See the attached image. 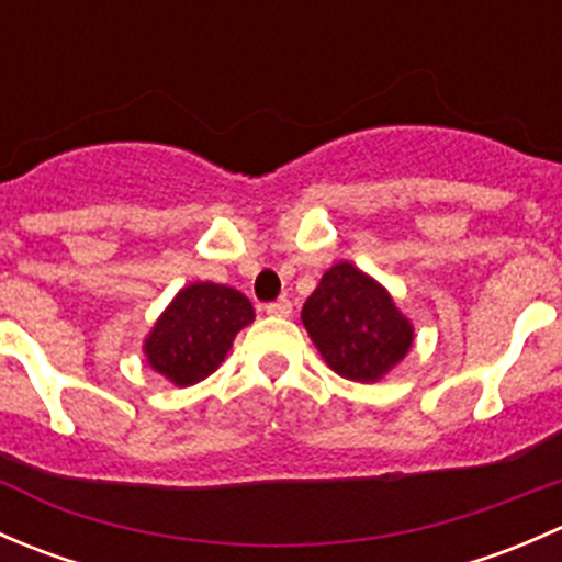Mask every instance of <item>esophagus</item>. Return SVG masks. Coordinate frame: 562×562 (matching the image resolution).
Returning a JSON list of instances; mask_svg holds the SVG:
<instances>
[{"instance_id":"1","label":"esophagus","mask_w":562,"mask_h":562,"mask_svg":"<svg viewBox=\"0 0 562 562\" xmlns=\"http://www.w3.org/2000/svg\"><path fill=\"white\" fill-rule=\"evenodd\" d=\"M266 315H274V317H288L293 313V304L288 299H277V302L266 304Z\"/></svg>"}]
</instances>
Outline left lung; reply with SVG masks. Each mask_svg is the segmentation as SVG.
<instances>
[{
    "label": "left lung",
    "mask_w": 562,
    "mask_h": 562,
    "mask_svg": "<svg viewBox=\"0 0 562 562\" xmlns=\"http://www.w3.org/2000/svg\"><path fill=\"white\" fill-rule=\"evenodd\" d=\"M302 321L326 364L350 381H378L413 342L411 323L389 293L350 263L323 274Z\"/></svg>",
    "instance_id": "obj_1"
}]
</instances>
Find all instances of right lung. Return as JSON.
<instances>
[{
  "label": "right lung",
  "mask_w": 562,
  "mask_h": 562,
  "mask_svg": "<svg viewBox=\"0 0 562 562\" xmlns=\"http://www.w3.org/2000/svg\"><path fill=\"white\" fill-rule=\"evenodd\" d=\"M252 317V304L245 293L214 282H195L179 291L157 321L144 345L146 359L176 386H192L217 370L234 337Z\"/></svg>",
  "instance_id": "add662e5"
}]
</instances>
